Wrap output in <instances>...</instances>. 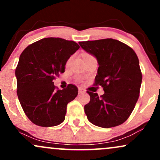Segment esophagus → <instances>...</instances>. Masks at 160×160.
<instances>
[{
    "label": "esophagus",
    "mask_w": 160,
    "mask_h": 160,
    "mask_svg": "<svg viewBox=\"0 0 160 160\" xmlns=\"http://www.w3.org/2000/svg\"><path fill=\"white\" fill-rule=\"evenodd\" d=\"M85 92H86V90L83 89V88L79 87V89H78V93H79V94H82V93H85Z\"/></svg>",
    "instance_id": "1"
}]
</instances>
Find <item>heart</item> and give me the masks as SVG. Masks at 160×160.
<instances>
[{
  "label": "heart",
  "mask_w": 160,
  "mask_h": 160,
  "mask_svg": "<svg viewBox=\"0 0 160 160\" xmlns=\"http://www.w3.org/2000/svg\"><path fill=\"white\" fill-rule=\"evenodd\" d=\"M87 55H88V54H85V55H84V56H87ZM69 60H70V59H69ZM69 60H68V62H69Z\"/></svg>",
  "instance_id": "obj_1"
}]
</instances>
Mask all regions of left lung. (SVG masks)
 I'll use <instances>...</instances> for the list:
<instances>
[{
    "label": "left lung",
    "mask_w": 160,
    "mask_h": 160,
    "mask_svg": "<svg viewBox=\"0 0 160 160\" xmlns=\"http://www.w3.org/2000/svg\"><path fill=\"white\" fill-rule=\"evenodd\" d=\"M79 44L96 58L99 67L94 85L102 86L104 91L101 96L87 91L90 101L84 106V111L88 120L102 128L123 123L135 108L142 81L136 53L112 38L79 42Z\"/></svg>",
    "instance_id": "obj_1"
}]
</instances>
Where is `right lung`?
<instances>
[{
	"instance_id": "add662e5",
	"label": "right lung",
	"mask_w": 160,
	"mask_h": 160,
	"mask_svg": "<svg viewBox=\"0 0 160 160\" xmlns=\"http://www.w3.org/2000/svg\"><path fill=\"white\" fill-rule=\"evenodd\" d=\"M79 48L72 40L47 38L28 46L20 55L15 72L17 95L33 123L50 127L65 120L68 104L76 98L78 89L68 84L60 90L53 80L65 72L68 59Z\"/></svg>"
}]
</instances>
